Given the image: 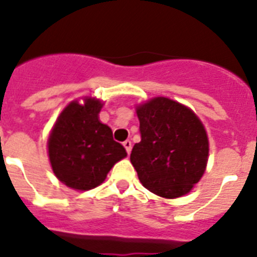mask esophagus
Returning a JSON list of instances; mask_svg holds the SVG:
<instances>
[{"label":"esophagus","mask_w":257,"mask_h":257,"mask_svg":"<svg viewBox=\"0 0 257 257\" xmlns=\"http://www.w3.org/2000/svg\"><path fill=\"white\" fill-rule=\"evenodd\" d=\"M123 147H124V149H126L127 154H130L131 148H133V144H131L130 140H126V142H123Z\"/></svg>","instance_id":"obj_1"}]
</instances>
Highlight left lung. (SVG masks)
Returning a JSON list of instances; mask_svg holds the SVG:
<instances>
[{
    "label": "left lung",
    "mask_w": 257,
    "mask_h": 257,
    "mask_svg": "<svg viewBox=\"0 0 257 257\" xmlns=\"http://www.w3.org/2000/svg\"><path fill=\"white\" fill-rule=\"evenodd\" d=\"M142 142L130 161L140 183L163 197L178 198L192 190L205 174L208 139L192 109L169 97H153L136 108Z\"/></svg>",
    "instance_id": "left-lung-1"
}]
</instances>
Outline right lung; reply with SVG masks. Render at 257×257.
<instances>
[{
    "mask_svg": "<svg viewBox=\"0 0 257 257\" xmlns=\"http://www.w3.org/2000/svg\"><path fill=\"white\" fill-rule=\"evenodd\" d=\"M103 103L86 97L64 108L49 136V158L56 178L76 190L100 185L113 166L127 156L113 140L110 127L99 121Z\"/></svg>",
    "mask_w": 257,
    "mask_h": 257,
    "instance_id": "right-lung-1",
    "label": "right lung"
}]
</instances>
